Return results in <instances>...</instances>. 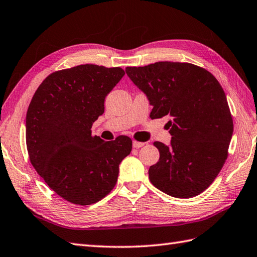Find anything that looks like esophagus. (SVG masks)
Returning <instances> with one entry per match:
<instances>
[{"mask_svg": "<svg viewBox=\"0 0 257 257\" xmlns=\"http://www.w3.org/2000/svg\"><path fill=\"white\" fill-rule=\"evenodd\" d=\"M145 145H146L145 142H139V141H136V140L133 142V147L136 148V149H139V148L143 147Z\"/></svg>", "mask_w": 257, "mask_h": 257, "instance_id": "obj_1", "label": "esophagus"}]
</instances>
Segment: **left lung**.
Returning <instances> with one entry per match:
<instances>
[{"mask_svg": "<svg viewBox=\"0 0 257 257\" xmlns=\"http://www.w3.org/2000/svg\"><path fill=\"white\" fill-rule=\"evenodd\" d=\"M126 73L153 106L151 118L171 117L170 145L153 143L160 159L149 169L151 183L175 198L199 195L222 169L233 134L223 88L190 63L161 61L127 67Z\"/></svg>", "mask_w": 257, "mask_h": 257, "instance_id": "8db88e82", "label": "left lung"}]
</instances>
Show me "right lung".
I'll list each match as a JSON object with an SVG mask.
<instances>
[{"label":"right lung","instance_id":"obj_1","mask_svg":"<svg viewBox=\"0 0 257 257\" xmlns=\"http://www.w3.org/2000/svg\"><path fill=\"white\" fill-rule=\"evenodd\" d=\"M124 75L121 68L81 64L48 75L26 115V145L35 170L53 192L72 204L99 201L115 187L119 164L133 141L92 136L104 103Z\"/></svg>","mask_w":257,"mask_h":257}]
</instances>
